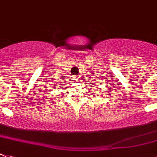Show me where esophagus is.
I'll list each match as a JSON object with an SVG mask.
<instances>
[{
  "mask_svg": "<svg viewBox=\"0 0 157 157\" xmlns=\"http://www.w3.org/2000/svg\"><path fill=\"white\" fill-rule=\"evenodd\" d=\"M79 79H80V77H79L78 76H75L73 77V80H74V81H79Z\"/></svg>",
  "mask_w": 157,
  "mask_h": 157,
  "instance_id": "obj_1",
  "label": "esophagus"
}]
</instances>
